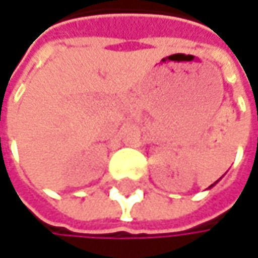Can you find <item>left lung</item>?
Returning <instances> with one entry per match:
<instances>
[{
  "label": "left lung",
  "instance_id": "left-lung-1",
  "mask_svg": "<svg viewBox=\"0 0 258 258\" xmlns=\"http://www.w3.org/2000/svg\"><path fill=\"white\" fill-rule=\"evenodd\" d=\"M217 182H218V180H217ZM217 182H215V183H217ZM215 183H212V185H211V186H214V185H215ZM211 186H209V188H211Z\"/></svg>",
  "mask_w": 258,
  "mask_h": 258
}]
</instances>
